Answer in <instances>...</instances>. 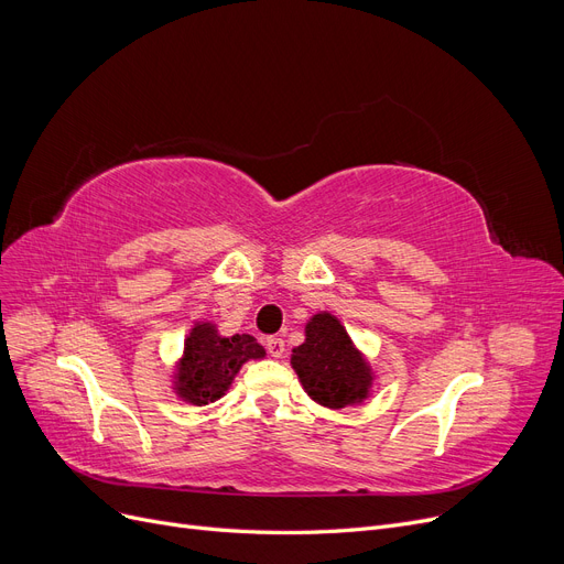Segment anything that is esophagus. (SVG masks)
Instances as JSON below:
<instances>
[{"label":"esophagus","instance_id":"esophagus-1","mask_svg":"<svg viewBox=\"0 0 564 564\" xmlns=\"http://www.w3.org/2000/svg\"><path fill=\"white\" fill-rule=\"evenodd\" d=\"M265 351L271 354L273 358H282L284 356V339L280 337H265Z\"/></svg>","mask_w":564,"mask_h":564}]
</instances>
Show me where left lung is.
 <instances>
[{
	"label": "left lung",
	"mask_w": 564,
	"mask_h": 564,
	"mask_svg": "<svg viewBox=\"0 0 564 564\" xmlns=\"http://www.w3.org/2000/svg\"><path fill=\"white\" fill-rule=\"evenodd\" d=\"M291 367L316 404L335 411L362 404L373 383L367 358L330 312L307 321L305 341L293 348Z\"/></svg>",
	"instance_id": "8db88e82"
}]
</instances>
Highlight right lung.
<instances>
[{
  "instance_id": "add662e5",
  "label": "right lung",
  "mask_w": 564,
  "mask_h": 564,
  "mask_svg": "<svg viewBox=\"0 0 564 564\" xmlns=\"http://www.w3.org/2000/svg\"><path fill=\"white\" fill-rule=\"evenodd\" d=\"M263 356V346L252 335L223 337L216 324L195 321L174 369V392L185 404H213L231 388L240 367Z\"/></svg>"
}]
</instances>
